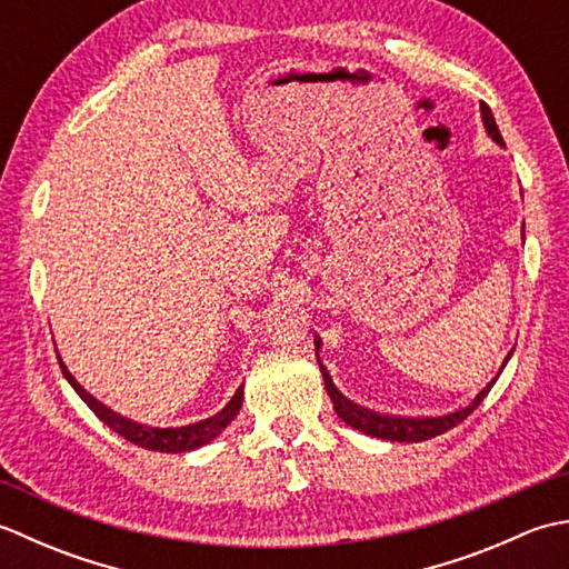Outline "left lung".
Here are the masks:
<instances>
[{
  "label": "left lung",
  "mask_w": 569,
  "mask_h": 569,
  "mask_svg": "<svg viewBox=\"0 0 569 569\" xmlns=\"http://www.w3.org/2000/svg\"><path fill=\"white\" fill-rule=\"evenodd\" d=\"M481 122H485V129L487 134L499 143V147L506 149V143L501 139V131L497 127V119H493L489 104H481ZM320 352V337H316V355ZM513 349L509 352V357L503 359V365L499 369L497 377H493L485 389H481L475 401H471L469 406L455 410V413H447V416H435V418H401V416H381V413H373V410H367L361 408L357 403L349 401L347 396L340 393V389H337L330 371L325 369L322 361L318 359L320 365V371H322V379H325V389H328V396L332 398V406H335V413L340 416L349 428H355L359 432L365 435H371V438H379V440H391V442H422V440H430V438H438V435L452 430L455 426H459L465 418H469L471 413H475V408H479V403L485 401L487 393L491 391V386L497 383V379L501 377V371L506 367V361L511 359ZM320 357V355H318Z\"/></svg>",
  "instance_id": "1"
}]
</instances>
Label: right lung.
Segmentation results:
<instances>
[{
  "label": "right lung",
  "instance_id": "add662e5",
  "mask_svg": "<svg viewBox=\"0 0 569 569\" xmlns=\"http://www.w3.org/2000/svg\"><path fill=\"white\" fill-rule=\"evenodd\" d=\"M56 355H58V349H56ZM58 365H60V371H63L66 381L72 386V389H76V393L82 398L84 403H88V408L104 422L107 428H112L117 435H122L124 440L143 447V450H153V452L178 455V452L198 450V447L212 442L217 435H220L229 426V422L237 418L241 401H244V383H241L220 413H214V416L198 420V422H190V426H180V428H151V426H141V422H137V420H129L124 416L114 413L112 408H107L90 391H84L78 383V379L68 371L66 361L60 359V355H58Z\"/></svg>",
  "mask_w": 569,
  "mask_h": 569
}]
</instances>
